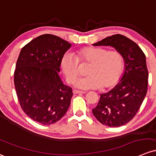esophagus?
<instances>
[{"label": "esophagus", "mask_w": 156, "mask_h": 156, "mask_svg": "<svg viewBox=\"0 0 156 156\" xmlns=\"http://www.w3.org/2000/svg\"><path fill=\"white\" fill-rule=\"evenodd\" d=\"M73 93L74 94H83V93H85V92L77 90H73Z\"/></svg>", "instance_id": "esophagus-1"}]
</instances>
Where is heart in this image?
Here are the masks:
<instances>
[{
	"instance_id": "1",
	"label": "heart",
	"mask_w": 156,
	"mask_h": 156,
	"mask_svg": "<svg viewBox=\"0 0 156 156\" xmlns=\"http://www.w3.org/2000/svg\"><path fill=\"white\" fill-rule=\"evenodd\" d=\"M79 61L90 63L87 76L75 81V87L82 90L109 89L117 84L124 68V59L119 51H107L99 47L80 49L77 57L66 53L60 60V67L69 83H73L79 75Z\"/></svg>"
}]
</instances>
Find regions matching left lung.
Returning <instances> with one entry per match:
<instances>
[{"mask_svg": "<svg viewBox=\"0 0 156 156\" xmlns=\"http://www.w3.org/2000/svg\"><path fill=\"white\" fill-rule=\"evenodd\" d=\"M93 45L114 47L125 62L122 78L112 90L100 95L97 106L93 109V115L103 125H125L137 114L147 94L148 70L145 55L135 42L120 34L106 37Z\"/></svg>", "mask_w": 156, "mask_h": 156, "instance_id": "1", "label": "left lung"}]
</instances>
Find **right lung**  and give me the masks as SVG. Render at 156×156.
Here are the masks:
<instances>
[{
    "label": "right lung",
    "mask_w": 156,
    "mask_h": 156,
    "mask_svg": "<svg viewBox=\"0 0 156 156\" xmlns=\"http://www.w3.org/2000/svg\"><path fill=\"white\" fill-rule=\"evenodd\" d=\"M71 44L52 34L31 40L21 50L14 73L20 105L28 117L49 125L61 119L70 105L73 90L60 79V60Z\"/></svg>",
    "instance_id": "right-lung-1"
}]
</instances>
